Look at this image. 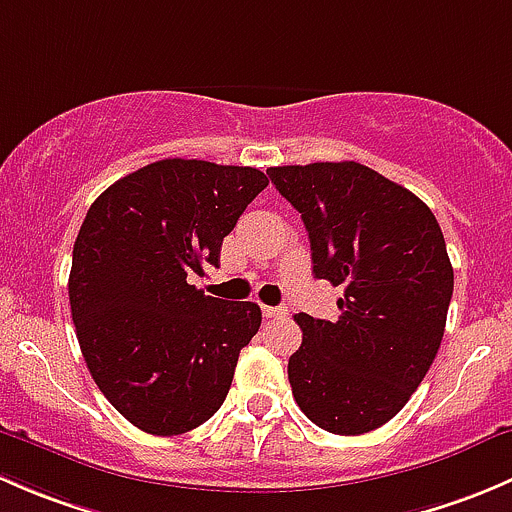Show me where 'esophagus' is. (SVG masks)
I'll list each match as a JSON object with an SVG mask.
<instances>
[{
  "instance_id": "1",
  "label": "esophagus",
  "mask_w": 512,
  "mask_h": 512,
  "mask_svg": "<svg viewBox=\"0 0 512 512\" xmlns=\"http://www.w3.org/2000/svg\"><path fill=\"white\" fill-rule=\"evenodd\" d=\"M262 314H265V317H287V307H270V304H262Z\"/></svg>"
}]
</instances>
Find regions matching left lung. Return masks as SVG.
<instances>
[{
    "mask_svg": "<svg viewBox=\"0 0 512 512\" xmlns=\"http://www.w3.org/2000/svg\"><path fill=\"white\" fill-rule=\"evenodd\" d=\"M267 175L302 213L314 277L344 287L337 322L294 314V401L329 433L374 431L404 409L441 347L453 294L441 227L411 190L354 160Z\"/></svg>",
    "mask_w": 512,
    "mask_h": 512,
    "instance_id": "left-lung-1",
    "label": "left lung"
}]
</instances>
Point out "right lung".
Instances as JSON below:
<instances>
[{"mask_svg": "<svg viewBox=\"0 0 512 512\" xmlns=\"http://www.w3.org/2000/svg\"><path fill=\"white\" fill-rule=\"evenodd\" d=\"M267 183L247 165L165 158L86 213L69 275L76 337L101 394L141 431L178 436L223 406L262 312L188 277L218 267L223 237Z\"/></svg>", "mask_w": 512, "mask_h": 512, "instance_id": "right-lung-1", "label": "right lung"}]
</instances>
